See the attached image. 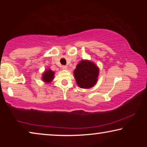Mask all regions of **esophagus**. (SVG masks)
Here are the masks:
<instances>
[{
    "label": "esophagus",
    "instance_id": "obj_1",
    "mask_svg": "<svg viewBox=\"0 0 147 147\" xmlns=\"http://www.w3.org/2000/svg\"><path fill=\"white\" fill-rule=\"evenodd\" d=\"M62 69H64V70H66V69H67V66H66V65H63V66H62Z\"/></svg>",
    "mask_w": 147,
    "mask_h": 147
}]
</instances>
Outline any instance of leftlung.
I'll return each mask as SVG.
<instances>
[{
	"label": "left lung",
	"mask_w": 147,
	"mask_h": 147,
	"mask_svg": "<svg viewBox=\"0 0 147 147\" xmlns=\"http://www.w3.org/2000/svg\"><path fill=\"white\" fill-rule=\"evenodd\" d=\"M76 83L81 88H92L98 81L99 68L93 62L82 60L74 71Z\"/></svg>",
	"instance_id": "left-lung-1"
}]
</instances>
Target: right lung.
Segmentation results:
<instances>
[{"label":"right lung","instance_id":"right-lung-1","mask_svg":"<svg viewBox=\"0 0 147 147\" xmlns=\"http://www.w3.org/2000/svg\"><path fill=\"white\" fill-rule=\"evenodd\" d=\"M54 72L51 69H48L44 72L42 76V80L45 83H50L54 78Z\"/></svg>","mask_w":147,"mask_h":147}]
</instances>
